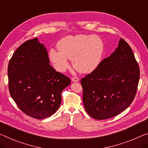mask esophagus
<instances>
[{"label":"esophagus","mask_w":148,"mask_h":148,"mask_svg":"<svg viewBox=\"0 0 148 148\" xmlns=\"http://www.w3.org/2000/svg\"><path fill=\"white\" fill-rule=\"evenodd\" d=\"M72 81L74 82H76L79 81V78H77V77H73V78H72Z\"/></svg>","instance_id":"1"}]
</instances>
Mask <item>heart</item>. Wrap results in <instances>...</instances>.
<instances>
[{
  "label": "heart",
  "mask_w": 148,
  "mask_h": 148,
  "mask_svg": "<svg viewBox=\"0 0 148 148\" xmlns=\"http://www.w3.org/2000/svg\"><path fill=\"white\" fill-rule=\"evenodd\" d=\"M57 46L58 51L51 50L49 57L56 70L60 72L69 68V59L77 71L90 73L99 65L104 51L103 41L97 36H69L61 39Z\"/></svg>",
  "instance_id": "b5f03b06"
}]
</instances>
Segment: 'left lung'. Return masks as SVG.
<instances>
[{"instance_id":"8db88e82","label":"left lung","mask_w":148,"mask_h":148,"mask_svg":"<svg viewBox=\"0 0 148 148\" xmlns=\"http://www.w3.org/2000/svg\"><path fill=\"white\" fill-rule=\"evenodd\" d=\"M139 78L132 49L121 38L114 52L81 79L86 112L97 120L118 115L132 103Z\"/></svg>"}]
</instances>
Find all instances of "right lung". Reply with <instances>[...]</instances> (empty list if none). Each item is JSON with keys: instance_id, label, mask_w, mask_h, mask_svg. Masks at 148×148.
Masks as SVG:
<instances>
[{"instance_id": "1", "label": "right lung", "mask_w": 148, "mask_h": 148, "mask_svg": "<svg viewBox=\"0 0 148 148\" xmlns=\"http://www.w3.org/2000/svg\"><path fill=\"white\" fill-rule=\"evenodd\" d=\"M11 97L22 111L37 119L51 116L59 108L62 90L70 84L67 76L49 64L48 52L37 38L16 49L8 66Z\"/></svg>"}]
</instances>
